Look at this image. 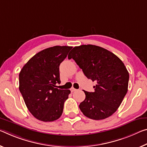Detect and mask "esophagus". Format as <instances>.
<instances>
[{"label":"esophagus","mask_w":147,"mask_h":147,"mask_svg":"<svg viewBox=\"0 0 147 147\" xmlns=\"http://www.w3.org/2000/svg\"><path fill=\"white\" fill-rule=\"evenodd\" d=\"M77 90L76 89H75V88H71V91L72 92H75V91H76Z\"/></svg>","instance_id":"34e87169"}]
</instances>
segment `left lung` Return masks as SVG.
Wrapping results in <instances>:
<instances>
[{"mask_svg":"<svg viewBox=\"0 0 147 147\" xmlns=\"http://www.w3.org/2000/svg\"><path fill=\"white\" fill-rule=\"evenodd\" d=\"M68 58L97 82L94 92L84 91L86 98L79 105L84 115L99 120L113 115L127 92L129 73L124 63L110 51L92 44L75 46Z\"/></svg>","mask_w":147,"mask_h":147,"instance_id":"8db88e82","label":"left lung"}]
</instances>
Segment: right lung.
I'll return each mask as SVG.
<instances>
[{
	"mask_svg": "<svg viewBox=\"0 0 147 147\" xmlns=\"http://www.w3.org/2000/svg\"><path fill=\"white\" fill-rule=\"evenodd\" d=\"M71 46H55L40 51L23 67L19 74V89L28 110L43 122L60 118L64 103L71 93L59 90V65Z\"/></svg>",
	"mask_w": 147,
	"mask_h": 147,
	"instance_id": "1",
	"label": "right lung"
}]
</instances>
